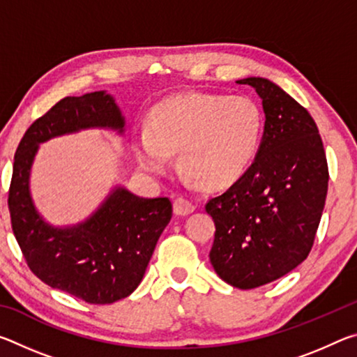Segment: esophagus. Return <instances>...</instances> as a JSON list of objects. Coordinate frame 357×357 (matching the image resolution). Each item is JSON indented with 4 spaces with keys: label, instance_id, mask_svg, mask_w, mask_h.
I'll list each match as a JSON object with an SVG mask.
<instances>
[{
    "label": "esophagus",
    "instance_id": "1",
    "mask_svg": "<svg viewBox=\"0 0 357 357\" xmlns=\"http://www.w3.org/2000/svg\"><path fill=\"white\" fill-rule=\"evenodd\" d=\"M173 211L176 215H189L193 213V211H195V206H193L192 202L179 197L173 203Z\"/></svg>",
    "mask_w": 357,
    "mask_h": 357
}]
</instances>
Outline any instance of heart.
I'll return each instance as SVG.
<instances>
[{"mask_svg":"<svg viewBox=\"0 0 357 357\" xmlns=\"http://www.w3.org/2000/svg\"><path fill=\"white\" fill-rule=\"evenodd\" d=\"M264 116L249 96L183 93L157 104L148 130L135 137L143 170L162 172L179 151V165L206 187L238 181L257 155Z\"/></svg>","mask_w":357,"mask_h":357,"instance_id":"heart-1","label":"heart"}]
</instances>
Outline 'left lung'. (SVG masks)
Here are the masks:
<instances>
[{"instance_id": "obj_1", "label": "left lung", "mask_w": 357, "mask_h": 357, "mask_svg": "<svg viewBox=\"0 0 357 357\" xmlns=\"http://www.w3.org/2000/svg\"><path fill=\"white\" fill-rule=\"evenodd\" d=\"M255 89L264 130L253 164L206 203L215 223L209 259L222 280L252 289L280 279L309 255L328 193V162L310 113L268 78Z\"/></svg>"}]
</instances>
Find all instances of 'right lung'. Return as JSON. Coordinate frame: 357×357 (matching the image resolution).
<instances>
[{"label":"right lung","instance_id":"1","mask_svg":"<svg viewBox=\"0 0 357 357\" xmlns=\"http://www.w3.org/2000/svg\"><path fill=\"white\" fill-rule=\"evenodd\" d=\"M86 129L124 135L126 121L112 94L64 98L29 126L14 157L10 222L29 269L42 282L89 304H113L140 285L173 206L167 197L143 198L114 185L86 220L50 225L29 190L34 157L40 143Z\"/></svg>","mask_w":357,"mask_h":357}]
</instances>
